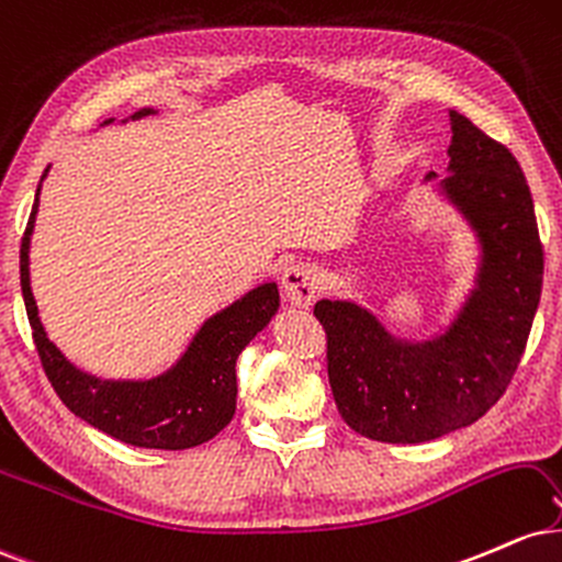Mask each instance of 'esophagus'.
Masks as SVG:
<instances>
[{
    "label": "esophagus",
    "instance_id": "34e87169",
    "mask_svg": "<svg viewBox=\"0 0 562 562\" xmlns=\"http://www.w3.org/2000/svg\"><path fill=\"white\" fill-rule=\"evenodd\" d=\"M281 286H283V294H286V300L300 307L313 305L315 296L321 294L318 273H315V268L307 266V262H294V266L283 270Z\"/></svg>",
    "mask_w": 562,
    "mask_h": 562
}]
</instances>
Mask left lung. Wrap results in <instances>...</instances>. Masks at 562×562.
<instances>
[{"mask_svg":"<svg viewBox=\"0 0 562 562\" xmlns=\"http://www.w3.org/2000/svg\"><path fill=\"white\" fill-rule=\"evenodd\" d=\"M450 117L452 173L441 187L484 247L479 289L458 323L426 345H400L358 305L321 300L313 310L341 418L389 445L439 439L490 411L518 371L542 296L544 247L524 170L465 115Z\"/></svg>","mask_w":562,"mask_h":562,"instance_id":"1","label":"left lung"}]
</instances>
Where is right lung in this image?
Masks as SVG:
<instances>
[{
  "label": "right lung",
  "instance_id": "right-lung-1",
  "mask_svg": "<svg viewBox=\"0 0 562 562\" xmlns=\"http://www.w3.org/2000/svg\"><path fill=\"white\" fill-rule=\"evenodd\" d=\"M149 112L142 110L134 117ZM36 210L38 191L20 241V286L38 360L63 405L108 437L147 450H187L223 431L236 411V360L279 307L276 283H262L204 323L181 362L160 379L99 381L72 368L46 339L38 321L29 281V244Z\"/></svg>",
  "mask_w": 562,
  "mask_h": 562
}]
</instances>
